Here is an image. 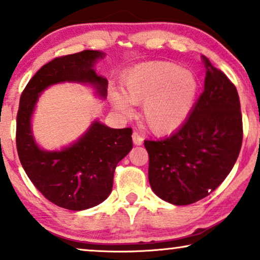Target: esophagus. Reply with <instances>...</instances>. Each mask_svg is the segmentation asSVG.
<instances>
[{
  "instance_id": "1",
  "label": "esophagus",
  "mask_w": 260,
  "mask_h": 260,
  "mask_svg": "<svg viewBox=\"0 0 260 260\" xmlns=\"http://www.w3.org/2000/svg\"><path fill=\"white\" fill-rule=\"evenodd\" d=\"M132 139H133V143L136 145H142L143 144V138H142V136H140L138 132H133Z\"/></svg>"
}]
</instances>
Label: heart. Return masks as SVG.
<instances>
[{
    "instance_id": "heart-1",
    "label": "heart",
    "mask_w": 260,
    "mask_h": 260,
    "mask_svg": "<svg viewBox=\"0 0 260 260\" xmlns=\"http://www.w3.org/2000/svg\"><path fill=\"white\" fill-rule=\"evenodd\" d=\"M198 91L194 74L172 62H150L133 68L122 80V95L112 91L113 106L129 113L128 103L142 105V120L154 134L178 129L189 116Z\"/></svg>"
}]
</instances>
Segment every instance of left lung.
Listing matches in <instances>:
<instances>
[{"instance_id": "1", "label": "left lung", "mask_w": 260, "mask_h": 260, "mask_svg": "<svg viewBox=\"0 0 260 260\" xmlns=\"http://www.w3.org/2000/svg\"><path fill=\"white\" fill-rule=\"evenodd\" d=\"M204 91L188 120L171 136L144 140L149 183L157 197L188 205L216 189L234 168L243 138L238 92L226 74L202 55Z\"/></svg>"}]
</instances>
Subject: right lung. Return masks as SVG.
<instances>
[{
	"instance_id": "right-lung-1",
	"label": "right lung",
	"mask_w": 260,
	"mask_h": 260,
	"mask_svg": "<svg viewBox=\"0 0 260 260\" xmlns=\"http://www.w3.org/2000/svg\"><path fill=\"white\" fill-rule=\"evenodd\" d=\"M104 56L100 51L84 50L53 58L34 74L20 96L16 132L20 164L47 201L68 210L92 208L110 196L116 166L133 147L132 128L115 129L95 121L71 147L45 151L32 137L31 115L40 92L57 83H89L105 98L107 80L92 70Z\"/></svg>"
}]
</instances>
